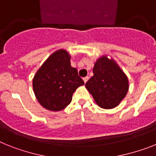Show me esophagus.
I'll list each match as a JSON object with an SVG mask.
<instances>
[{
	"label": "esophagus",
	"instance_id": "34e87169",
	"mask_svg": "<svg viewBox=\"0 0 156 156\" xmlns=\"http://www.w3.org/2000/svg\"><path fill=\"white\" fill-rule=\"evenodd\" d=\"M88 79H89V77L88 76H86V77H84V78H83V82H84V83H87V81L88 80Z\"/></svg>",
	"mask_w": 156,
	"mask_h": 156
}]
</instances>
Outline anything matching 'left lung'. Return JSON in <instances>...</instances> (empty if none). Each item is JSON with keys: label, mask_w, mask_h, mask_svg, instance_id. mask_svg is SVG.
Here are the masks:
<instances>
[{"label": "left lung", "mask_w": 156, "mask_h": 156, "mask_svg": "<svg viewBox=\"0 0 156 156\" xmlns=\"http://www.w3.org/2000/svg\"><path fill=\"white\" fill-rule=\"evenodd\" d=\"M93 76L85 84L96 103L104 109L114 108L125 97L128 79L113 59L100 57L95 63Z\"/></svg>", "instance_id": "1"}]
</instances>
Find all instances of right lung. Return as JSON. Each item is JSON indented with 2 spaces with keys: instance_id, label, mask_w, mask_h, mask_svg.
<instances>
[{
  "instance_id": "add662e5",
  "label": "right lung",
  "mask_w": 156,
  "mask_h": 156,
  "mask_svg": "<svg viewBox=\"0 0 156 156\" xmlns=\"http://www.w3.org/2000/svg\"><path fill=\"white\" fill-rule=\"evenodd\" d=\"M71 56L66 50L56 51L44 61L34 76L33 87L42 107L58 112L72 101L76 88L84 84L77 69L71 66Z\"/></svg>"
}]
</instances>
